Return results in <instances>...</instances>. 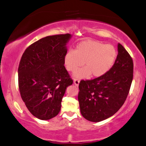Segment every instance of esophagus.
Masks as SVG:
<instances>
[{"instance_id": "obj_1", "label": "esophagus", "mask_w": 146, "mask_h": 146, "mask_svg": "<svg viewBox=\"0 0 146 146\" xmlns=\"http://www.w3.org/2000/svg\"><path fill=\"white\" fill-rule=\"evenodd\" d=\"M80 82V80L79 79H77V78H75V79L74 80V84L76 86H78V85H79Z\"/></svg>"}]
</instances>
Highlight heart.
Listing matches in <instances>:
<instances>
[{"instance_id":"heart-1","label":"heart","mask_w":146,"mask_h":146,"mask_svg":"<svg viewBox=\"0 0 146 146\" xmlns=\"http://www.w3.org/2000/svg\"><path fill=\"white\" fill-rule=\"evenodd\" d=\"M117 57L113 46L94 40H85L76 46L74 51L69 50L64 57V64L67 70L74 72L82 66L86 67L75 72L74 77L87 78L100 77L109 71Z\"/></svg>"}]
</instances>
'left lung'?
Listing matches in <instances>:
<instances>
[{
  "mask_svg": "<svg viewBox=\"0 0 146 146\" xmlns=\"http://www.w3.org/2000/svg\"><path fill=\"white\" fill-rule=\"evenodd\" d=\"M109 71L93 80H82L78 93L81 113L87 120L99 122L114 115L129 95L133 79V59L121 44Z\"/></svg>",
  "mask_w": 146,
  "mask_h": 146,
  "instance_id": "8db88e82",
  "label": "left lung"
}]
</instances>
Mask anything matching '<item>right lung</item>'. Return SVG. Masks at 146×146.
Returning <instances> with one entry per match:
<instances>
[{"label": "right lung", "instance_id": "1", "mask_svg": "<svg viewBox=\"0 0 146 146\" xmlns=\"http://www.w3.org/2000/svg\"><path fill=\"white\" fill-rule=\"evenodd\" d=\"M70 34L48 36L29 46L18 68L21 97L35 117L48 120L61 108L66 87L72 84L64 66Z\"/></svg>", "mask_w": 146, "mask_h": 146}]
</instances>
